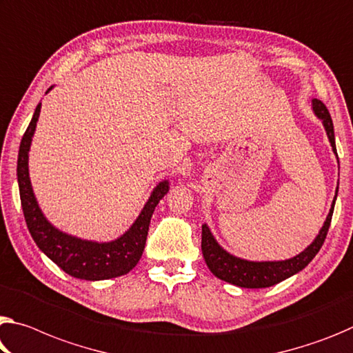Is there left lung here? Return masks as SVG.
Masks as SVG:
<instances>
[{"mask_svg":"<svg viewBox=\"0 0 353 353\" xmlns=\"http://www.w3.org/2000/svg\"><path fill=\"white\" fill-rule=\"evenodd\" d=\"M312 108H314V113L322 119L330 143H332V148L334 150V154H336L333 121H332V116L328 113L327 106L323 105L321 100L314 99L312 100ZM336 194H338V190H336ZM334 201H336V196H334ZM334 201H333L332 209H330L327 220L323 223L321 232H319V236L316 237L314 242H312L305 251H301L299 256H295L292 259H288V261L250 262V261L239 259V257H234L229 253H226V251L216 243V240L210 234L209 228L203 225V242H201V248H203V256L205 259L207 267L210 268V272L214 273L216 278H220L223 281H228L231 284H236L239 288L259 289V288H270L273 284H278L279 281H283V279L295 275V273L300 272L301 268H305L312 261V257L319 253V250H321L323 242H325L330 223H332Z\"/></svg>","mask_w":353,"mask_h":353,"instance_id":"8db88e82","label":"left lung"}]
</instances>
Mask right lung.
<instances>
[{"label":"right lung","mask_w":353,"mask_h":353,"mask_svg":"<svg viewBox=\"0 0 353 353\" xmlns=\"http://www.w3.org/2000/svg\"><path fill=\"white\" fill-rule=\"evenodd\" d=\"M39 113H41V103L36 106L34 116H32L30 125L21 138L19 161H17L20 201L31 237L34 239L37 247L70 276L88 279V281H99V279L125 275L138 264L139 257L143 254L150 216H152L157 204L160 203V199L165 196L168 188H170L168 182L165 181L157 185L133 226L114 242L96 243L67 236V234L54 229L46 220L31 188L30 172H28V150H30L31 139L34 135Z\"/></svg>","instance_id":"add662e5"}]
</instances>
